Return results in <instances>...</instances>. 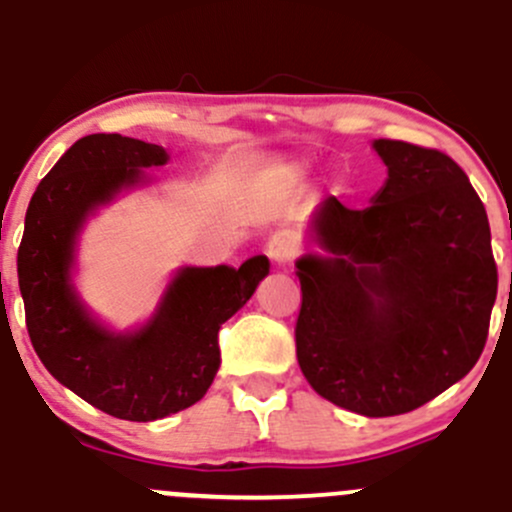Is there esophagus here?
Returning <instances> with one entry per match:
<instances>
[{
	"label": "esophagus",
	"instance_id": "obj_1",
	"mask_svg": "<svg viewBox=\"0 0 512 512\" xmlns=\"http://www.w3.org/2000/svg\"><path fill=\"white\" fill-rule=\"evenodd\" d=\"M297 255V240L290 232H275L267 240V257L275 262L277 267H287Z\"/></svg>",
	"mask_w": 512,
	"mask_h": 512
}]
</instances>
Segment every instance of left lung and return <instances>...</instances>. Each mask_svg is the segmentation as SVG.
<instances>
[{"instance_id":"8db88e82","label":"left lung","mask_w":512,"mask_h":512,"mask_svg":"<svg viewBox=\"0 0 512 512\" xmlns=\"http://www.w3.org/2000/svg\"><path fill=\"white\" fill-rule=\"evenodd\" d=\"M388 180L365 210L330 197L297 257V362L317 395L388 418L463 380L498 295L490 225L468 175L438 150L372 140Z\"/></svg>"}]
</instances>
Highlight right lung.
<instances>
[{
    "label": "right lung",
    "mask_w": 512,
    "mask_h": 512,
    "mask_svg": "<svg viewBox=\"0 0 512 512\" xmlns=\"http://www.w3.org/2000/svg\"><path fill=\"white\" fill-rule=\"evenodd\" d=\"M170 162L165 147L122 135L74 142L39 182L17 252L19 292L34 352L57 382L102 413L150 423L205 398L220 370L217 332L270 275L255 255L240 267H177L155 312L117 330L77 290L87 222L119 195L152 185L145 170Z\"/></svg>",
    "instance_id": "obj_1"
}]
</instances>
